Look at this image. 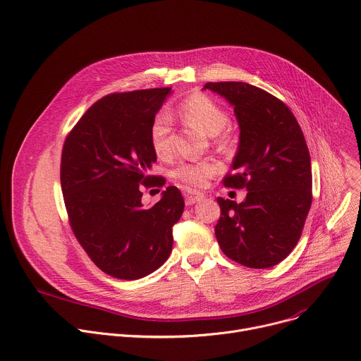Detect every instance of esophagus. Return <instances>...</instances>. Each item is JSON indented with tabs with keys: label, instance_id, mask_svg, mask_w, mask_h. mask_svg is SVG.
<instances>
[{
	"label": "esophagus",
	"instance_id": "obj_1",
	"mask_svg": "<svg viewBox=\"0 0 361 361\" xmlns=\"http://www.w3.org/2000/svg\"><path fill=\"white\" fill-rule=\"evenodd\" d=\"M184 199H185V204L191 206V204L202 202L204 199V195L199 191H195V190H188V191L184 192Z\"/></svg>",
	"mask_w": 361,
	"mask_h": 361
}]
</instances>
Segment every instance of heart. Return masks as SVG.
<instances>
[{
	"mask_svg": "<svg viewBox=\"0 0 361 361\" xmlns=\"http://www.w3.org/2000/svg\"><path fill=\"white\" fill-rule=\"evenodd\" d=\"M173 116V114H170ZM167 114H161L154 121L151 129V142L155 154L164 157L171 147V119ZM177 116L187 125L202 130L209 137H217L228 123L227 114L206 94H192L178 106ZM219 171L217 164L210 159L184 161L174 169L173 177L194 185L203 187Z\"/></svg>",
	"mask_w": 361,
	"mask_h": 361,
	"instance_id": "heart-1",
	"label": "heart"
}]
</instances>
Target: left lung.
Wrapping results in <instances>:
<instances>
[{
  "mask_svg": "<svg viewBox=\"0 0 361 361\" xmlns=\"http://www.w3.org/2000/svg\"><path fill=\"white\" fill-rule=\"evenodd\" d=\"M228 102L239 123V145L224 185L246 188L242 203L217 197V242L238 264L265 269L297 246L312 202L311 157L289 108L245 82L206 83Z\"/></svg>",
  "mask_w": 361,
  "mask_h": 361,
  "instance_id": "1",
  "label": "left lung"
}]
</instances>
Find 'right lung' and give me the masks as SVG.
I'll list each match as a JSON object with an SVG mask.
<instances>
[{
  "instance_id": "add662e5",
  "label": "right lung",
  "mask_w": 361,
  "mask_h": 361,
  "mask_svg": "<svg viewBox=\"0 0 361 361\" xmlns=\"http://www.w3.org/2000/svg\"><path fill=\"white\" fill-rule=\"evenodd\" d=\"M171 93L159 87L105 96L63 145L60 181L72 231L93 264L118 279L144 278L169 259L184 210L174 185L154 206L141 202V184H164L149 176L157 161L151 129Z\"/></svg>"
}]
</instances>
